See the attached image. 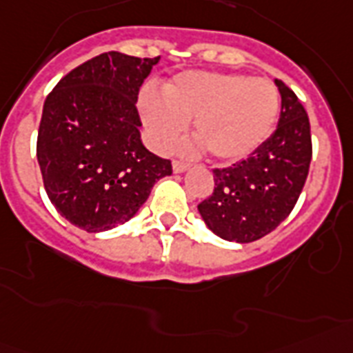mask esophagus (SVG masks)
I'll return each mask as SVG.
<instances>
[{"label": "esophagus", "mask_w": 353, "mask_h": 353, "mask_svg": "<svg viewBox=\"0 0 353 353\" xmlns=\"http://www.w3.org/2000/svg\"><path fill=\"white\" fill-rule=\"evenodd\" d=\"M189 165L183 164V162H180V160H174L173 162V171L174 173H183V171H188Z\"/></svg>", "instance_id": "obj_1"}]
</instances>
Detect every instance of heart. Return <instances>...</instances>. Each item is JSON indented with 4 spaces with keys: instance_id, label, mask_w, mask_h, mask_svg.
Returning <instances> with one entry per match:
<instances>
[{
    "instance_id": "b5f03b06",
    "label": "heart",
    "mask_w": 353,
    "mask_h": 353,
    "mask_svg": "<svg viewBox=\"0 0 353 353\" xmlns=\"http://www.w3.org/2000/svg\"><path fill=\"white\" fill-rule=\"evenodd\" d=\"M164 101L145 95L142 117L157 148L165 150L188 131L222 162L243 160L270 137L279 115V95L267 79L241 74L188 72L162 90Z\"/></svg>"
}]
</instances>
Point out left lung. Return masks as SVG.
Segmentation results:
<instances>
[{
    "label": "left lung",
    "instance_id": "obj_1",
    "mask_svg": "<svg viewBox=\"0 0 353 353\" xmlns=\"http://www.w3.org/2000/svg\"><path fill=\"white\" fill-rule=\"evenodd\" d=\"M281 95L278 128L247 160L214 170V191L198 203L200 216L227 241L250 243L290 214L312 160L310 122L298 95L276 79Z\"/></svg>",
    "mask_w": 353,
    "mask_h": 353
}]
</instances>
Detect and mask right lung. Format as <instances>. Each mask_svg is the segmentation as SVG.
Masks as SVG:
<instances>
[{"mask_svg": "<svg viewBox=\"0 0 353 353\" xmlns=\"http://www.w3.org/2000/svg\"><path fill=\"white\" fill-rule=\"evenodd\" d=\"M160 57L106 52L55 84L37 133L46 194L61 216L86 232L135 216L171 162L141 141L137 99Z\"/></svg>", "mask_w": 353, "mask_h": 353, "instance_id": "1", "label": "right lung"}]
</instances>
